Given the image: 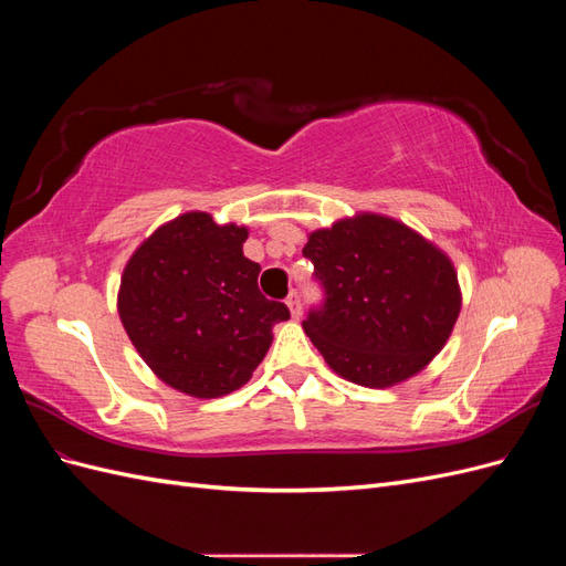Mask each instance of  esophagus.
I'll list each match as a JSON object with an SVG mask.
<instances>
[{
	"label": "esophagus",
	"instance_id": "obj_1",
	"mask_svg": "<svg viewBox=\"0 0 566 566\" xmlns=\"http://www.w3.org/2000/svg\"><path fill=\"white\" fill-rule=\"evenodd\" d=\"M285 304H287V310H290V314H293V318H300L302 316V302H300V295L295 293H290L287 295V300H285Z\"/></svg>",
	"mask_w": 566,
	"mask_h": 566
}]
</instances>
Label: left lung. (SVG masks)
I'll return each mask as SVG.
<instances>
[{
  "label": "left lung",
  "instance_id": "1",
  "mask_svg": "<svg viewBox=\"0 0 566 566\" xmlns=\"http://www.w3.org/2000/svg\"><path fill=\"white\" fill-rule=\"evenodd\" d=\"M302 254L325 300L304 333L339 378L385 389L443 349L460 314L453 262L401 221L364 212L310 233Z\"/></svg>",
  "mask_w": 566,
  "mask_h": 566
}]
</instances>
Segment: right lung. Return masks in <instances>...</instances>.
Instances as JSON below:
<instances>
[{"label":"right lung","instance_id":"1","mask_svg":"<svg viewBox=\"0 0 566 566\" xmlns=\"http://www.w3.org/2000/svg\"><path fill=\"white\" fill-rule=\"evenodd\" d=\"M248 229L208 212L167 221L123 271L117 314L158 378L188 397L217 399L243 387L290 318L260 293V264L243 254Z\"/></svg>","mask_w":566,"mask_h":566}]
</instances>
